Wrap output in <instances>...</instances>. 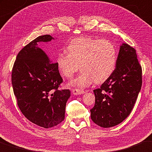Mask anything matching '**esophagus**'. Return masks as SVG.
<instances>
[{
	"label": "esophagus",
	"mask_w": 152,
	"mask_h": 152,
	"mask_svg": "<svg viewBox=\"0 0 152 152\" xmlns=\"http://www.w3.org/2000/svg\"><path fill=\"white\" fill-rule=\"evenodd\" d=\"M72 92H73L74 95L77 96V95H81V94H85L86 91L79 89H73V90H72Z\"/></svg>",
	"instance_id": "1"
}]
</instances>
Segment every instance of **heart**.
Wrapping results in <instances>:
<instances>
[{
  "mask_svg": "<svg viewBox=\"0 0 152 152\" xmlns=\"http://www.w3.org/2000/svg\"><path fill=\"white\" fill-rule=\"evenodd\" d=\"M66 53H59L57 65L62 74L72 78L82 69L71 85L83 88L106 81L113 73L116 64V50L113 43L105 39L81 37L73 39L66 46Z\"/></svg>",
  "mask_w": 152,
  "mask_h": 152,
  "instance_id": "1",
  "label": "heart"
}]
</instances>
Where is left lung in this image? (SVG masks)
I'll return each instance as SVG.
<instances>
[{"mask_svg":"<svg viewBox=\"0 0 152 152\" xmlns=\"http://www.w3.org/2000/svg\"><path fill=\"white\" fill-rule=\"evenodd\" d=\"M142 85V69L136 50L123 43L120 46L113 73L94 89L95 105L90 110L96 125L109 128L122 123L130 114Z\"/></svg>","mask_w":152,"mask_h":152,"instance_id":"1","label":"left lung"}]
</instances>
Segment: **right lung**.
Segmentation results:
<instances>
[{
	"instance_id": "obj_1",
	"label": "right lung",
	"mask_w": 152,
	"mask_h": 152,
	"mask_svg": "<svg viewBox=\"0 0 152 152\" xmlns=\"http://www.w3.org/2000/svg\"><path fill=\"white\" fill-rule=\"evenodd\" d=\"M54 39L38 36L17 54L12 70V85L20 110L29 121L50 128L64 119L69 89H58L62 82L57 63H53L38 42Z\"/></svg>"
}]
</instances>
